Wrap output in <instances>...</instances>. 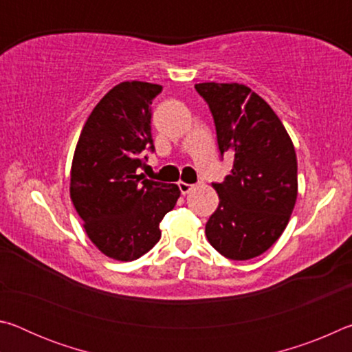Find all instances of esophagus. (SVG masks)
I'll list each match as a JSON object with an SVG mask.
<instances>
[{
	"label": "esophagus",
	"instance_id": "34e87169",
	"mask_svg": "<svg viewBox=\"0 0 352 352\" xmlns=\"http://www.w3.org/2000/svg\"><path fill=\"white\" fill-rule=\"evenodd\" d=\"M178 188H180V190H182V194H183V195H186V194H189V192H190V190H192L194 184H189V183L180 182V183H178Z\"/></svg>",
	"mask_w": 352,
	"mask_h": 352
}]
</instances>
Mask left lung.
<instances>
[{"label": "left lung", "mask_w": 352, "mask_h": 352, "mask_svg": "<svg viewBox=\"0 0 352 352\" xmlns=\"http://www.w3.org/2000/svg\"><path fill=\"white\" fill-rule=\"evenodd\" d=\"M216 124L220 155L233 169L212 183L219 206L206 222L211 245L225 258L247 261L267 252L289 223L298 194L294 142L264 99L242 83H197Z\"/></svg>", "instance_id": "1"}]
</instances>
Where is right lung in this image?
<instances>
[{
	"label": "right lung",
	"mask_w": 352,
	"mask_h": 352,
	"mask_svg": "<svg viewBox=\"0 0 352 352\" xmlns=\"http://www.w3.org/2000/svg\"><path fill=\"white\" fill-rule=\"evenodd\" d=\"M162 90L148 82L118 83L93 109L74 151L71 200L90 241L116 261L146 254L180 197L177 184L138 174L155 151L152 100Z\"/></svg>",
	"instance_id": "obj_1"
}]
</instances>
